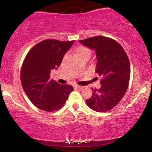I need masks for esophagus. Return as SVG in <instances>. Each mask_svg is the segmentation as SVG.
<instances>
[{
    "instance_id": "esophagus-1",
    "label": "esophagus",
    "mask_w": 152,
    "mask_h": 152,
    "mask_svg": "<svg viewBox=\"0 0 152 152\" xmlns=\"http://www.w3.org/2000/svg\"><path fill=\"white\" fill-rule=\"evenodd\" d=\"M75 88L76 89H79V90H82L84 88L83 86H79V85H75Z\"/></svg>"
}]
</instances>
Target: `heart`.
<instances>
[{
    "label": "heart",
    "instance_id": "b5f03b06",
    "mask_svg": "<svg viewBox=\"0 0 152 152\" xmlns=\"http://www.w3.org/2000/svg\"><path fill=\"white\" fill-rule=\"evenodd\" d=\"M77 56H80V55L83 54H89L90 55V50L88 48L85 47H80L79 48V49L77 50V53H76Z\"/></svg>",
    "mask_w": 152,
    "mask_h": 152
}]
</instances>
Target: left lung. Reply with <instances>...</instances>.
<instances>
[{
    "label": "left lung",
    "instance_id": "8db88e82",
    "mask_svg": "<svg viewBox=\"0 0 152 152\" xmlns=\"http://www.w3.org/2000/svg\"><path fill=\"white\" fill-rule=\"evenodd\" d=\"M79 42L95 50L97 59L95 72L102 77V86L99 90L92 89L93 95L86 100V104L94 111H109L120 102L128 88L130 78L128 56L121 45L110 38L97 36Z\"/></svg>",
    "mask_w": 152,
    "mask_h": 152
}]
</instances>
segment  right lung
Wrapping results in <instances>:
<instances>
[{"instance_id": "1", "label": "right lung", "mask_w": 152, "mask_h": 152, "mask_svg": "<svg viewBox=\"0 0 152 152\" xmlns=\"http://www.w3.org/2000/svg\"><path fill=\"white\" fill-rule=\"evenodd\" d=\"M74 41L45 39L27 53L22 65V87L31 102L40 110L53 112L63 107L73 90L71 85H59L50 79L53 69H57Z\"/></svg>"}]
</instances>
